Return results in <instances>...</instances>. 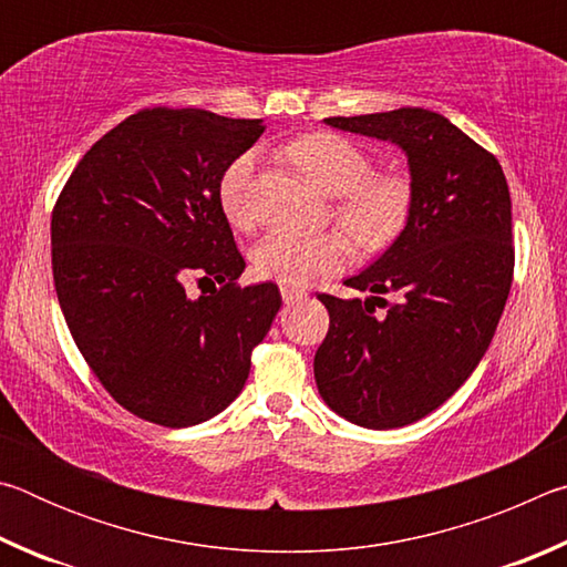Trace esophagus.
Masks as SVG:
<instances>
[{"mask_svg": "<svg viewBox=\"0 0 567 567\" xmlns=\"http://www.w3.org/2000/svg\"><path fill=\"white\" fill-rule=\"evenodd\" d=\"M307 297V292L305 290H297V287H282V300H285V305H295V302H300V300H305Z\"/></svg>", "mask_w": 567, "mask_h": 567, "instance_id": "esophagus-1", "label": "esophagus"}]
</instances>
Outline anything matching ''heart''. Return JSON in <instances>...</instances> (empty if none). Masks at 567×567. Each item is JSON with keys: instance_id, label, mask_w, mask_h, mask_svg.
<instances>
[{"instance_id": "b5f03b06", "label": "heart", "mask_w": 567, "mask_h": 567, "mask_svg": "<svg viewBox=\"0 0 567 567\" xmlns=\"http://www.w3.org/2000/svg\"><path fill=\"white\" fill-rule=\"evenodd\" d=\"M285 157L324 195L338 197L334 217L368 252H380L405 229L412 209V185L402 172H375L372 157L334 132H310L285 145ZM255 155L235 157L219 177L217 195L227 223L237 229L255 225ZM342 229L320 235L272 233L255 245L252 267L265 280L302 287L315 277L340 272L354 257Z\"/></svg>"}]
</instances>
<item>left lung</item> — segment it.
Wrapping results in <instances>:
<instances>
[{
  "instance_id": "obj_1",
  "label": "left lung",
  "mask_w": 567,
  "mask_h": 567,
  "mask_svg": "<svg viewBox=\"0 0 567 567\" xmlns=\"http://www.w3.org/2000/svg\"><path fill=\"white\" fill-rule=\"evenodd\" d=\"M324 122L395 142L408 155L412 209L382 257L344 282L368 300L318 295L330 330L315 352V382L354 425L402 427L443 405L493 340L515 267L511 189L495 155L437 112Z\"/></svg>"
}]
</instances>
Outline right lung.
<instances>
[{"mask_svg": "<svg viewBox=\"0 0 567 567\" xmlns=\"http://www.w3.org/2000/svg\"><path fill=\"white\" fill-rule=\"evenodd\" d=\"M262 132L207 110H140L94 142L54 205L66 328L104 390L155 425L223 412L282 305L272 282L237 285L245 260L217 195ZM189 276L220 287L192 301Z\"/></svg>", "mask_w": 567, "mask_h": 567, "instance_id": "add662e5", "label": "right lung"}]
</instances>
